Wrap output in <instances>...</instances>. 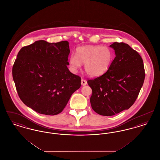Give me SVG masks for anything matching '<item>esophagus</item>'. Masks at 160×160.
Returning a JSON list of instances; mask_svg holds the SVG:
<instances>
[{"instance_id": "1", "label": "esophagus", "mask_w": 160, "mask_h": 160, "mask_svg": "<svg viewBox=\"0 0 160 160\" xmlns=\"http://www.w3.org/2000/svg\"><path fill=\"white\" fill-rule=\"evenodd\" d=\"M81 84H82V86H86L87 84V81L83 78H82V81H81Z\"/></svg>"}]
</instances>
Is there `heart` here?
<instances>
[{
	"label": "heart",
	"instance_id": "heart-1",
	"mask_svg": "<svg viewBox=\"0 0 160 160\" xmlns=\"http://www.w3.org/2000/svg\"><path fill=\"white\" fill-rule=\"evenodd\" d=\"M113 58V52L108 47L82 46L77 48L76 54L70 56L69 65L75 71L84 63V70L88 76H99L109 68Z\"/></svg>",
	"mask_w": 160,
	"mask_h": 160
}]
</instances>
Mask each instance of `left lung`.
Instances as JSON below:
<instances>
[{
	"instance_id": "left-lung-1",
	"label": "left lung",
	"mask_w": 160,
	"mask_h": 160,
	"mask_svg": "<svg viewBox=\"0 0 160 160\" xmlns=\"http://www.w3.org/2000/svg\"><path fill=\"white\" fill-rule=\"evenodd\" d=\"M116 57L106 73L88 83L92 94V109L102 116H113L132 106L143 84L145 73L140 54L123 42H113Z\"/></svg>"
}]
</instances>
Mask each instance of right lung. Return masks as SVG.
I'll return each instance as SVG.
<instances>
[{
  "mask_svg": "<svg viewBox=\"0 0 160 160\" xmlns=\"http://www.w3.org/2000/svg\"><path fill=\"white\" fill-rule=\"evenodd\" d=\"M69 42L44 40L23 47L12 67V77L23 103L39 113L59 114L81 86V78L71 73Z\"/></svg>",
  "mask_w": 160,
  "mask_h": 160,
  "instance_id": "1",
  "label": "right lung"
}]
</instances>
